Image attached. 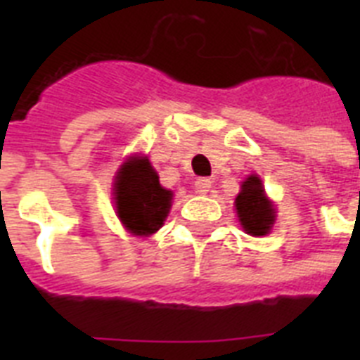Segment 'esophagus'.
Returning <instances> with one entry per match:
<instances>
[{"label": "esophagus", "instance_id": "obj_1", "mask_svg": "<svg viewBox=\"0 0 360 360\" xmlns=\"http://www.w3.org/2000/svg\"><path fill=\"white\" fill-rule=\"evenodd\" d=\"M211 186L212 182L209 180V178H198L195 182V191L198 193V195H207L209 191H211Z\"/></svg>", "mask_w": 360, "mask_h": 360}]
</instances>
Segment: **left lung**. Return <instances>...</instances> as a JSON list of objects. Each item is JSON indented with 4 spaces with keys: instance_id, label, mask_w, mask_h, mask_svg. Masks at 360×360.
Returning <instances> with one entry per match:
<instances>
[{
    "instance_id": "left-lung-1",
    "label": "left lung",
    "mask_w": 360,
    "mask_h": 360,
    "mask_svg": "<svg viewBox=\"0 0 360 360\" xmlns=\"http://www.w3.org/2000/svg\"><path fill=\"white\" fill-rule=\"evenodd\" d=\"M241 227L250 236H265L276 221V209L265 195L262 178L250 174L241 184L240 195L234 202Z\"/></svg>"
}]
</instances>
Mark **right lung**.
<instances>
[{
    "label": "right lung",
    "mask_w": 360,
    "mask_h": 360,
    "mask_svg": "<svg viewBox=\"0 0 360 360\" xmlns=\"http://www.w3.org/2000/svg\"><path fill=\"white\" fill-rule=\"evenodd\" d=\"M117 216L133 236L148 238L164 225L173 193L158 182L148 157H129L120 165L113 186Z\"/></svg>",
    "instance_id": "right-lung-1"
}]
</instances>
